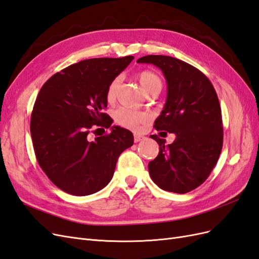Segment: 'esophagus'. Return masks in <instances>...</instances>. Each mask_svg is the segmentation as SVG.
<instances>
[{"instance_id": "1", "label": "esophagus", "mask_w": 259, "mask_h": 259, "mask_svg": "<svg viewBox=\"0 0 259 259\" xmlns=\"http://www.w3.org/2000/svg\"><path fill=\"white\" fill-rule=\"evenodd\" d=\"M143 139H144V137L142 135H137V134L134 135V142L135 143H139L140 140H143Z\"/></svg>"}]
</instances>
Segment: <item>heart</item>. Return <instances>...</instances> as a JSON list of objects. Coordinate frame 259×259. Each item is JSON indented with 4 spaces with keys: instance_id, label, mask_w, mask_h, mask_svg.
<instances>
[{
    "instance_id": "1",
    "label": "heart",
    "mask_w": 259,
    "mask_h": 259,
    "mask_svg": "<svg viewBox=\"0 0 259 259\" xmlns=\"http://www.w3.org/2000/svg\"><path fill=\"white\" fill-rule=\"evenodd\" d=\"M136 76L140 86H142V89L147 95L151 92L160 91L162 88V82L159 75L154 73L153 71H150V70H142V71H139L137 73ZM119 84L120 77H114V79L109 83L106 92V98L108 103H112V101H114ZM114 120L117 124L121 125V126L131 130H136L140 124L147 120V114L144 112L131 110V109L121 108L115 112Z\"/></svg>"
}]
</instances>
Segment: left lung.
I'll return each mask as SVG.
<instances>
[{"mask_svg": "<svg viewBox=\"0 0 259 259\" xmlns=\"http://www.w3.org/2000/svg\"><path fill=\"white\" fill-rule=\"evenodd\" d=\"M137 62L152 64L165 76L167 98L154 127L176 135L170 145L158 135L150 136L160 151L148 164L149 174L161 189L187 193L205 182L222 152L224 128L217 94L204 73L180 59L148 55Z\"/></svg>", "mask_w": 259, "mask_h": 259, "instance_id": "1", "label": "left lung"}]
</instances>
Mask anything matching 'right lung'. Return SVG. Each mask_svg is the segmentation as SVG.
Instances as JSON below:
<instances>
[{
	"instance_id": "add662e5",
	"label": "right lung",
	"mask_w": 259,
	"mask_h": 259,
	"mask_svg": "<svg viewBox=\"0 0 259 259\" xmlns=\"http://www.w3.org/2000/svg\"><path fill=\"white\" fill-rule=\"evenodd\" d=\"M133 59L82 60L55 73L38 92L30 121L34 152L38 165L62 191L83 197L101 190L120 154L134 144L132 133L120 126L90 138L93 130L111 126L112 119L104 112L107 88Z\"/></svg>"
}]
</instances>
